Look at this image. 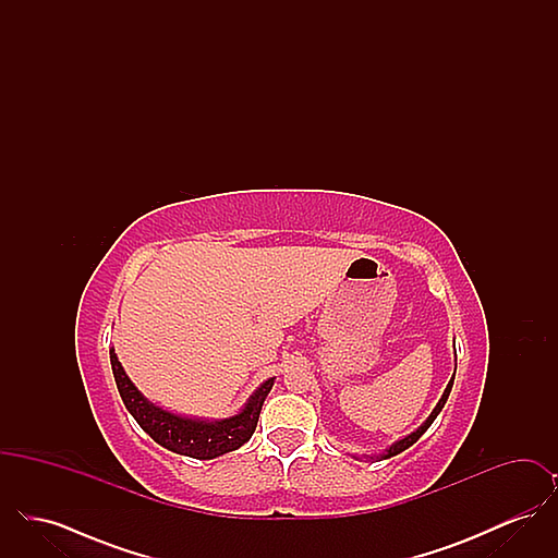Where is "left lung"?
<instances>
[{
	"mask_svg": "<svg viewBox=\"0 0 558 558\" xmlns=\"http://www.w3.org/2000/svg\"><path fill=\"white\" fill-rule=\"evenodd\" d=\"M453 376H456V368H453V374H451L450 383H448V387H446V391H444V396H441V399L437 401V405L433 408V412L428 414V418H426L425 423L423 425L418 426L416 430H412L410 435H405L403 439H399V441H396L393 446H389L387 450L383 451V453H374V456H366L368 460H387V458H391V456H398V453H401L403 450H408L410 446H414L423 435H425L426 428L428 426L433 425V421L439 416V412L444 410V405H446V401H448V398H450L451 393V387H453ZM353 458H357V456H353Z\"/></svg>",
	"mask_w": 558,
	"mask_h": 558,
	"instance_id": "left-lung-1",
	"label": "left lung"
}]
</instances>
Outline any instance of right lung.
Wrapping results in <instances>:
<instances>
[{
	"label": "right lung",
	"mask_w": 558,
	"mask_h": 558,
	"mask_svg": "<svg viewBox=\"0 0 558 558\" xmlns=\"http://www.w3.org/2000/svg\"><path fill=\"white\" fill-rule=\"evenodd\" d=\"M110 366H112L119 396L123 399L128 412L135 418V423L162 448L196 458V460H211L244 446L255 433L262 405L276 380V376L264 380L234 416L209 421V418L175 414L171 410H165L159 403L144 398V393L125 374V368L121 366L114 353V347H110Z\"/></svg>",
	"instance_id": "right-lung-1"
}]
</instances>
